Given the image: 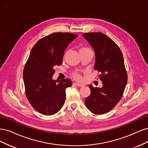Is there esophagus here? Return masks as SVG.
<instances>
[{"label": "esophagus", "instance_id": "1", "mask_svg": "<svg viewBox=\"0 0 148 148\" xmlns=\"http://www.w3.org/2000/svg\"><path fill=\"white\" fill-rule=\"evenodd\" d=\"M75 84L76 85H77V86H79V87H82V86H84V85H83V84H79V83H75Z\"/></svg>", "mask_w": 148, "mask_h": 148}]
</instances>
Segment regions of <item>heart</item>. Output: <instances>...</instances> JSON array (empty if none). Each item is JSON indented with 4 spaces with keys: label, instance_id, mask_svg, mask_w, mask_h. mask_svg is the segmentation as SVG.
<instances>
[{
    "label": "heart",
    "instance_id": "heart-1",
    "mask_svg": "<svg viewBox=\"0 0 148 148\" xmlns=\"http://www.w3.org/2000/svg\"><path fill=\"white\" fill-rule=\"evenodd\" d=\"M88 50H90L89 48L86 47H82L81 49H79V52L81 51H88ZM71 76H72V77L76 79V80H78V81H79V80L82 79V77L80 74L78 72H73L72 74H71Z\"/></svg>",
    "mask_w": 148,
    "mask_h": 148
}]
</instances>
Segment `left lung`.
I'll return each mask as SVG.
<instances>
[{
	"label": "left lung",
	"mask_w": 148,
	"mask_h": 148,
	"mask_svg": "<svg viewBox=\"0 0 148 148\" xmlns=\"http://www.w3.org/2000/svg\"><path fill=\"white\" fill-rule=\"evenodd\" d=\"M83 36L95 50L97 70L102 88L89 85L91 94L85 99V105L91 112L104 114L109 112L122 99L128 76L124 59L119 47L102 33H88Z\"/></svg>",
	"instance_id": "8db88e82"
}]
</instances>
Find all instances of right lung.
Here are the masks:
<instances>
[{
	"label": "right lung",
	"mask_w": 148,
	"mask_h": 148,
	"mask_svg": "<svg viewBox=\"0 0 148 148\" xmlns=\"http://www.w3.org/2000/svg\"><path fill=\"white\" fill-rule=\"evenodd\" d=\"M78 35L53 33L39 39L31 49L23 70L26 97L38 112L52 115L64 106L65 89L72 85L69 78L53 80V68L62 64L64 52Z\"/></svg>",
	"instance_id": "1"
}]
</instances>
